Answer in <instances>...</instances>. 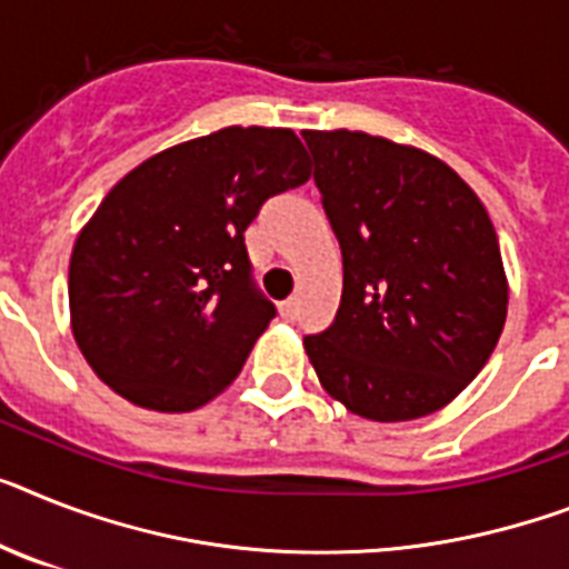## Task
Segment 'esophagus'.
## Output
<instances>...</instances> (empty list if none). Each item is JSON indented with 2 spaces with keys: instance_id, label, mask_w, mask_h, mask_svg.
<instances>
[{
  "instance_id": "34e87169",
  "label": "esophagus",
  "mask_w": 569,
  "mask_h": 569,
  "mask_svg": "<svg viewBox=\"0 0 569 569\" xmlns=\"http://www.w3.org/2000/svg\"><path fill=\"white\" fill-rule=\"evenodd\" d=\"M279 308H281V317L293 319L296 311H299V299H296V296H290V299H284V302H281Z\"/></svg>"
}]
</instances>
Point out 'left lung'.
<instances>
[{"label": "left lung", "mask_w": 569, "mask_h": 569, "mask_svg": "<svg viewBox=\"0 0 569 569\" xmlns=\"http://www.w3.org/2000/svg\"><path fill=\"white\" fill-rule=\"evenodd\" d=\"M342 250L335 322L305 337L328 396L372 421L430 416L491 358L506 322L497 232L457 171L351 130H305Z\"/></svg>", "instance_id": "obj_1"}]
</instances>
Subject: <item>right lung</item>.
<instances>
[{"label":"right lung","mask_w":569,"mask_h":569,"mask_svg":"<svg viewBox=\"0 0 569 569\" xmlns=\"http://www.w3.org/2000/svg\"><path fill=\"white\" fill-rule=\"evenodd\" d=\"M308 177L302 142L281 127H223L127 173L69 264L74 340L98 378L159 412L227 389L276 317L243 232Z\"/></svg>","instance_id":"1"}]
</instances>
